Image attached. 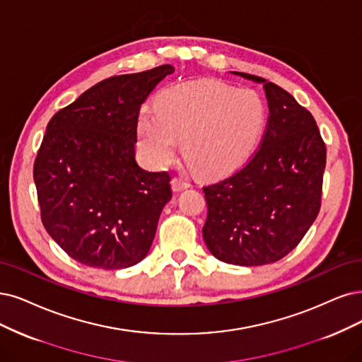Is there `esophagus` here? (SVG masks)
<instances>
[{
    "label": "esophagus",
    "instance_id": "1",
    "mask_svg": "<svg viewBox=\"0 0 362 362\" xmlns=\"http://www.w3.org/2000/svg\"><path fill=\"white\" fill-rule=\"evenodd\" d=\"M171 188H173L174 192H182V191L189 188V183L186 182V180H183V179L174 177V179L171 180Z\"/></svg>",
    "mask_w": 362,
    "mask_h": 362
}]
</instances>
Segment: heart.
Listing matches in <instances>:
<instances>
[{
	"instance_id": "obj_1",
	"label": "heart",
	"mask_w": 362,
	"mask_h": 362,
	"mask_svg": "<svg viewBox=\"0 0 362 362\" xmlns=\"http://www.w3.org/2000/svg\"><path fill=\"white\" fill-rule=\"evenodd\" d=\"M262 122L264 103L255 90L198 80L164 89L155 112L141 110L139 140L155 167L171 163L179 140L185 159L197 173L216 176L247 156Z\"/></svg>"
}]
</instances>
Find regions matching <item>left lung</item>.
<instances>
[{"mask_svg":"<svg viewBox=\"0 0 362 362\" xmlns=\"http://www.w3.org/2000/svg\"><path fill=\"white\" fill-rule=\"evenodd\" d=\"M233 74L264 85L270 115L247 163L203 188V237L226 264H272L301 242L317 216L327 147L312 113L289 92L258 76Z\"/></svg>","mask_w":362,"mask_h":362,"instance_id":"left-lung-1","label":"left lung"}]
</instances>
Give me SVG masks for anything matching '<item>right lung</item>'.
<instances>
[{
  "label": "right lung",
  "instance_id": "add662e5",
  "mask_svg": "<svg viewBox=\"0 0 362 362\" xmlns=\"http://www.w3.org/2000/svg\"><path fill=\"white\" fill-rule=\"evenodd\" d=\"M173 65L103 80L49 120L34 163L42 222L77 262L127 269L149 252L168 173L136 160L140 107Z\"/></svg>",
  "mask_w": 362,
  "mask_h": 362
}]
</instances>
